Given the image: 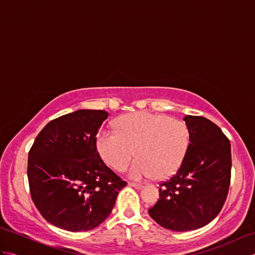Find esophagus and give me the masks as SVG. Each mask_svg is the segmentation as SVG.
Listing matches in <instances>:
<instances>
[{"label":"esophagus","mask_w":255,"mask_h":255,"mask_svg":"<svg viewBox=\"0 0 255 255\" xmlns=\"http://www.w3.org/2000/svg\"><path fill=\"white\" fill-rule=\"evenodd\" d=\"M129 186H131V187L136 188V189H141L142 188L141 184H137V183H129Z\"/></svg>","instance_id":"esophagus-1"}]
</instances>
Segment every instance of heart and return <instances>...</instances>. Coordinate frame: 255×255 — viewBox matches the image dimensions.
<instances>
[{
  "instance_id": "heart-1",
  "label": "heart",
  "mask_w": 255,
  "mask_h": 255,
  "mask_svg": "<svg viewBox=\"0 0 255 255\" xmlns=\"http://www.w3.org/2000/svg\"><path fill=\"white\" fill-rule=\"evenodd\" d=\"M116 130L99 131L97 151L105 163L117 171L126 169L136 153L138 159L129 169L133 180L169 177L185 159L189 130L178 119L150 112L128 114L118 119Z\"/></svg>"
}]
</instances>
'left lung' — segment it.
<instances>
[{"label": "left lung", "mask_w": 255, "mask_h": 255, "mask_svg": "<svg viewBox=\"0 0 255 255\" xmlns=\"http://www.w3.org/2000/svg\"><path fill=\"white\" fill-rule=\"evenodd\" d=\"M189 145L175 175L161 184L160 198L148 211L165 229L195 230L209 224L226 202L231 177L230 141L202 116L184 117Z\"/></svg>", "instance_id": "left-lung-1"}]
</instances>
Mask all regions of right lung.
<instances>
[{
    "label": "right lung",
    "instance_id": "add662e5",
    "mask_svg": "<svg viewBox=\"0 0 255 255\" xmlns=\"http://www.w3.org/2000/svg\"><path fill=\"white\" fill-rule=\"evenodd\" d=\"M105 111L80 110L48 123L28 153L31 199L48 223L79 232L95 228L126 182L101 159L96 134Z\"/></svg>",
    "mask_w": 255,
    "mask_h": 255
}]
</instances>
